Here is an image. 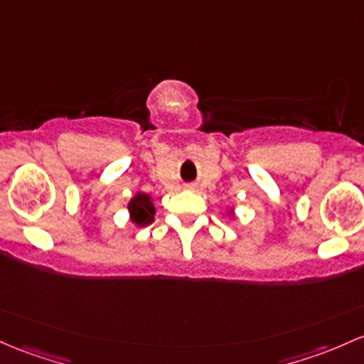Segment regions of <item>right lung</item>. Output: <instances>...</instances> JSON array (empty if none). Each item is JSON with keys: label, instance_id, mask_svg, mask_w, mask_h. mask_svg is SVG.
I'll return each instance as SVG.
<instances>
[{"label": "right lung", "instance_id": "obj_1", "mask_svg": "<svg viewBox=\"0 0 364 364\" xmlns=\"http://www.w3.org/2000/svg\"><path fill=\"white\" fill-rule=\"evenodd\" d=\"M129 213H131V221L136 223L138 226H146L154 221L155 207L151 203V198L145 193H138L136 197L131 198L129 202Z\"/></svg>", "mask_w": 364, "mask_h": 364}]
</instances>
